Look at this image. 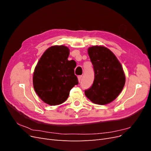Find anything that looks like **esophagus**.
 I'll return each instance as SVG.
<instances>
[{"label": "esophagus", "mask_w": 151, "mask_h": 151, "mask_svg": "<svg viewBox=\"0 0 151 151\" xmlns=\"http://www.w3.org/2000/svg\"><path fill=\"white\" fill-rule=\"evenodd\" d=\"M82 77H83V76H78V81H79V82H80L81 81Z\"/></svg>", "instance_id": "34e87169"}]
</instances>
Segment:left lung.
<instances>
[{"mask_svg":"<svg viewBox=\"0 0 151 151\" xmlns=\"http://www.w3.org/2000/svg\"><path fill=\"white\" fill-rule=\"evenodd\" d=\"M88 52L94 68V79L92 86L85 90V95L94 104H108L122 92L125 83V73L110 50L93 46Z\"/></svg>","mask_w":151,"mask_h":151,"instance_id":"1","label":"left lung"}]
</instances>
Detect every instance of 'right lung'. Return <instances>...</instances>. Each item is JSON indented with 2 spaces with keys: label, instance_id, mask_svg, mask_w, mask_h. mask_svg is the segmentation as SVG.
I'll return each instance as SVG.
<instances>
[{
  "label": "right lung",
  "instance_id": "add662e5",
  "mask_svg": "<svg viewBox=\"0 0 151 151\" xmlns=\"http://www.w3.org/2000/svg\"><path fill=\"white\" fill-rule=\"evenodd\" d=\"M69 49L63 45L48 48L41 57L33 74V87L40 99L50 105L65 102L70 91L79 84L74 74L76 63L68 60Z\"/></svg>",
  "mask_w": 151,
  "mask_h": 151
}]
</instances>
